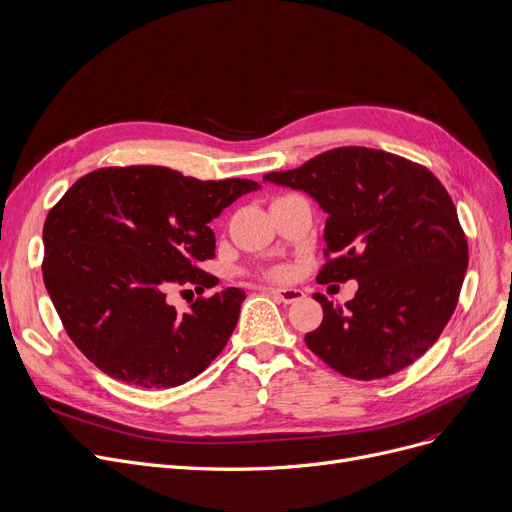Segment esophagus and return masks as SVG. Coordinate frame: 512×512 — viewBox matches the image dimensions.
Here are the masks:
<instances>
[{
    "instance_id": "obj_1",
    "label": "esophagus",
    "mask_w": 512,
    "mask_h": 512,
    "mask_svg": "<svg viewBox=\"0 0 512 512\" xmlns=\"http://www.w3.org/2000/svg\"><path fill=\"white\" fill-rule=\"evenodd\" d=\"M269 294L283 304H294L304 298V291L298 287H269Z\"/></svg>"
}]
</instances>
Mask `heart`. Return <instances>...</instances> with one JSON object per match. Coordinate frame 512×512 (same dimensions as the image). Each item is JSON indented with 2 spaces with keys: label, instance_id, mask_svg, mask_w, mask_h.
I'll list each match as a JSON object with an SVG mask.
<instances>
[{
  "label": "heart",
  "instance_id": "1",
  "mask_svg": "<svg viewBox=\"0 0 512 512\" xmlns=\"http://www.w3.org/2000/svg\"><path fill=\"white\" fill-rule=\"evenodd\" d=\"M275 277H277V279H283V277H285V271H277Z\"/></svg>",
  "mask_w": 512,
  "mask_h": 512
}]
</instances>
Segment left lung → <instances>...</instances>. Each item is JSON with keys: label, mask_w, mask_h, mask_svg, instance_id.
Wrapping results in <instances>:
<instances>
[{"label": "left lung", "mask_w": 512, "mask_h": 512, "mask_svg": "<svg viewBox=\"0 0 512 512\" xmlns=\"http://www.w3.org/2000/svg\"><path fill=\"white\" fill-rule=\"evenodd\" d=\"M264 181L300 189L323 208L319 283L358 281L346 306H323L306 346L352 379H381L440 337L465 281L469 248L444 185L425 166L371 148H335Z\"/></svg>", "instance_id": "left-lung-1"}]
</instances>
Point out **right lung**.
<instances>
[{"label": "right lung", "instance_id": "add662e5", "mask_svg": "<svg viewBox=\"0 0 512 512\" xmlns=\"http://www.w3.org/2000/svg\"><path fill=\"white\" fill-rule=\"evenodd\" d=\"M260 189L248 179L198 181L164 166L100 168L81 177L43 225V281L75 346L112 379L177 387L221 354L246 291L227 287L179 314L175 285L218 283L208 223Z\"/></svg>", "mask_w": 512, "mask_h": 512}]
</instances>
